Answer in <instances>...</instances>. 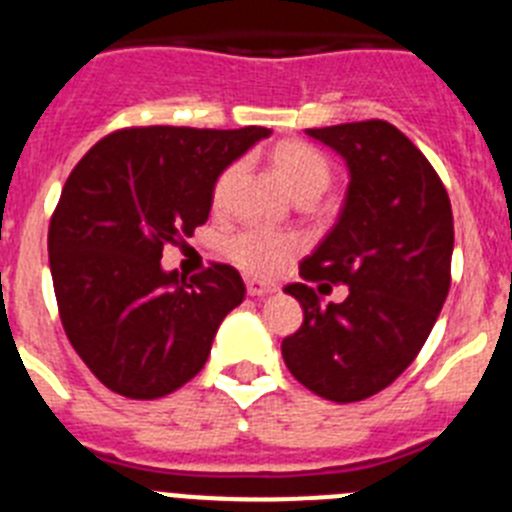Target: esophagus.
Wrapping results in <instances>:
<instances>
[{"instance_id": "1", "label": "esophagus", "mask_w": 512, "mask_h": 512, "mask_svg": "<svg viewBox=\"0 0 512 512\" xmlns=\"http://www.w3.org/2000/svg\"><path fill=\"white\" fill-rule=\"evenodd\" d=\"M275 288L273 286H268V283H260V281H252V278H247V293H250V296H257V299H260V296H268V293H273Z\"/></svg>"}]
</instances>
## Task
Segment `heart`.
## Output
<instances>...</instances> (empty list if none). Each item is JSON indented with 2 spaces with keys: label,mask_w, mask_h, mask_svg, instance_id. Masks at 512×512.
I'll use <instances>...</instances> for the list:
<instances>
[{
  "label": "heart",
  "mask_w": 512,
  "mask_h": 512,
  "mask_svg": "<svg viewBox=\"0 0 512 512\" xmlns=\"http://www.w3.org/2000/svg\"><path fill=\"white\" fill-rule=\"evenodd\" d=\"M273 164L283 182L288 185L299 201L304 198H319L324 190L330 188L332 167L322 151L304 141H286V144L275 146ZM239 172V164H229L216 182H213V206H221L226 201L229 185L234 182ZM221 250L231 262H237L239 268L252 275L268 278L281 270L283 262L296 252V242L291 237L275 234L268 229H257V226H244V229L231 231L221 239Z\"/></svg>",
  "instance_id": "1"
}]
</instances>
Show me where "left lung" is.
<instances>
[{"label": "left lung", "mask_w": 512, "mask_h": 512, "mask_svg": "<svg viewBox=\"0 0 512 512\" xmlns=\"http://www.w3.org/2000/svg\"><path fill=\"white\" fill-rule=\"evenodd\" d=\"M350 167L335 229L299 265L304 322L283 340L293 379L337 404L379 394L417 358L451 288L453 213L446 185L386 121L306 128ZM345 282L342 305L318 304L309 282Z\"/></svg>", "instance_id": "1"}]
</instances>
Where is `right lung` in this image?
<instances>
[{
	"label": "right lung",
	"instance_id": "add662e5",
	"mask_svg": "<svg viewBox=\"0 0 512 512\" xmlns=\"http://www.w3.org/2000/svg\"><path fill=\"white\" fill-rule=\"evenodd\" d=\"M268 128H118L77 162L53 208L48 260L71 348L128 399L167 397L201 371L242 304L237 268L164 273L162 250L208 221L213 182Z\"/></svg>",
	"mask_w": 512,
	"mask_h": 512
}]
</instances>
